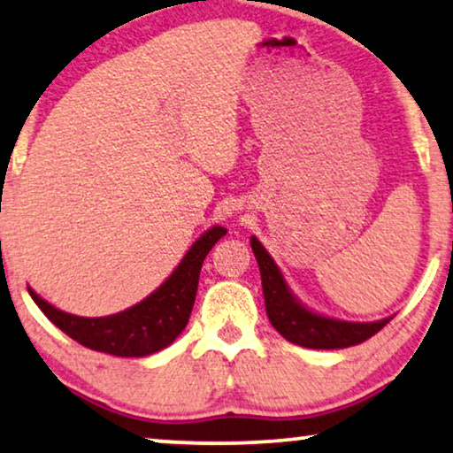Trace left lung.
<instances>
[{
	"label": "left lung",
	"mask_w": 453,
	"mask_h": 453,
	"mask_svg": "<svg viewBox=\"0 0 453 453\" xmlns=\"http://www.w3.org/2000/svg\"><path fill=\"white\" fill-rule=\"evenodd\" d=\"M251 250L257 259L259 274H262L265 311H268L272 326L288 342L318 350L349 349V346L361 344L375 336L392 319L388 318L373 321V324H355V321H340L309 311L295 299L287 282H284L282 272L278 270L274 259L270 257V253L264 250V245L256 237L251 239Z\"/></svg>",
	"instance_id": "obj_1"
}]
</instances>
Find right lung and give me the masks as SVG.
Returning a JSON list of instances; mask_svg holds the SVG:
<instances>
[{
	"instance_id": "add662e5",
	"label": "right lung",
	"mask_w": 453,
	"mask_h": 453,
	"mask_svg": "<svg viewBox=\"0 0 453 453\" xmlns=\"http://www.w3.org/2000/svg\"><path fill=\"white\" fill-rule=\"evenodd\" d=\"M225 234V226H212L203 233L160 288L138 305L109 318H78L49 305L33 288L28 293L61 332L86 349L115 357H148L173 344L188 326L203 259Z\"/></svg>"
}]
</instances>
